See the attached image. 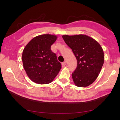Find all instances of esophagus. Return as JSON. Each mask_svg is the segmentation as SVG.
<instances>
[{"instance_id": "esophagus-1", "label": "esophagus", "mask_w": 120, "mask_h": 120, "mask_svg": "<svg viewBox=\"0 0 120 120\" xmlns=\"http://www.w3.org/2000/svg\"><path fill=\"white\" fill-rule=\"evenodd\" d=\"M66 64H67V62H66L65 61H64V62L62 63V65L63 66H65L66 65Z\"/></svg>"}]
</instances>
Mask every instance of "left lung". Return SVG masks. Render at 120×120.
Here are the masks:
<instances>
[{
  "label": "left lung",
  "mask_w": 120,
  "mask_h": 120,
  "mask_svg": "<svg viewBox=\"0 0 120 120\" xmlns=\"http://www.w3.org/2000/svg\"><path fill=\"white\" fill-rule=\"evenodd\" d=\"M77 61V67L72 74L75 85L86 87L96 80L104 62L103 48L93 38L84 34L62 36Z\"/></svg>",
  "instance_id": "1"
}]
</instances>
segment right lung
I'll return each mask as SVG.
<instances>
[{"instance_id":"obj_1","label":"right lung","mask_w":120,"mask_h":120,"mask_svg":"<svg viewBox=\"0 0 120 120\" xmlns=\"http://www.w3.org/2000/svg\"><path fill=\"white\" fill-rule=\"evenodd\" d=\"M57 39L55 35H38L33 38L23 50L24 68L29 78L35 83H50L61 68L57 56L50 48Z\"/></svg>"}]
</instances>
